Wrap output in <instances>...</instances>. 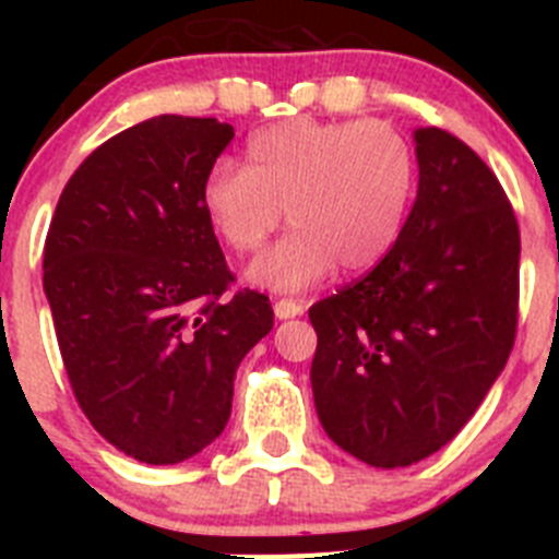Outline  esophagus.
<instances>
[{"mask_svg":"<svg viewBox=\"0 0 559 559\" xmlns=\"http://www.w3.org/2000/svg\"><path fill=\"white\" fill-rule=\"evenodd\" d=\"M302 302H296V299H280V302H274L276 319H296V316H302Z\"/></svg>","mask_w":559,"mask_h":559,"instance_id":"esophagus-1","label":"esophagus"}]
</instances>
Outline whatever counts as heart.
Wrapping results in <instances>:
<instances>
[{
  "label": "heart",
  "mask_w": 559,
  "mask_h": 559,
  "mask_svg": "<svg viewBox=\"0 0 559 559\" xmlns=\"http://www.w3.org/2000/svg\"><path fill=\"white\" fill-rule=\"evenodd\" d=\"M417 187L412 142L378 120L294 117L251 133L240 170L204 181L206 221L235 254L263 251L285 210L283 243L257 260L260 288L305 290L335 269L367 271L403 235Z\"/></svg>",
  "instance_id": "obj_1"
}]
</instances>
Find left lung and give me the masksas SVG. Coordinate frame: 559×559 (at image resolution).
I'll return each mask as SVG.
<instances>
[{
    "label": "left lung",
    "instance_id": "1",
    "mask_svg": "<svg viewBox=\"0 0 559 559\" xmlns=\"http://www.w3.org/2000/svg\"><path fill=\"white\" fill-rule=\"evenodd\" d=\"M419 185L367 276L310 308L322 428L372 467L448 445L515 344L521 231L496 173L442 128L414 131Z\"/></svg>",
    "mask_w": 559,
    "mask_h": 559
}]
</instances>
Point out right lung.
Masks as SVG:
<instances>
[{"label":"right lung","instance_id":"add662e5","mask_svg":"<svg viewBox=\"0 0 559 559\" xmlns=\"http://www.w3.org/2000/svg\"><path fill=\"white\" fill-rule=\"evenodd\" d=\"M231 136L229 122L179 114L126 128L88 153L49 224L44 294L69 383L136 462L179 464L215 442L240 360L274 328L269 296H226L201 204Z\"/></svg>","mask_w":559,"mask_h":559}]
</instances>
